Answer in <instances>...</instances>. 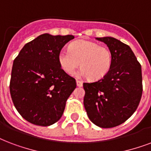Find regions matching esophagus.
Instances as JSON below:
<instances>
[{
	"label": "esophagus",
	"instance_id": "esophagus-1",
	"mask_svg": "<svg viewBox=\"0 0 151 151\" xmlns=\"http://www.w3.org/2000/svg\"><path fill=\"white\" fill-rule=\"evenodd\" d=\"M76 83H77V86H78V87H81V86H82V85H83V83H82L81 81H78V80L76 81Z\"/></svg>",
	"mask_w": 151,
	"mask_h": 151
}]
</instances>
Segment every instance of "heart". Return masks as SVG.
Returning a JSON list of instances; mask_svg holds the SVG:
<instances>
[{"label": "heart", "instance_id": "obj_1", "mask_svg": "<svg viewBox=\"0 0 151 151\" xmlns=\"http://www.w3.org/2000/svg\"><path fill=\"white\" fill-rule=\"evenodd\" d=\"M60 67L69 75H73L77 68H82L77 75L88 77L91 81L103 78L110 70L111 54L105 47L93 41L76 40L69 46V50H61L58 55Z\"/></svg>", "mask_w": 151, "mask_h": 151}]
</instances>
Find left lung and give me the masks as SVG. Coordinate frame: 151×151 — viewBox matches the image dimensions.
Returning a JSON list of instances; mask_svg holds the SVG:
<instances>
[{
    "mask_svg": "<svg viewBox=\"0 0 151 151\" xmlns=\"http://www.w3.org/2000/svg\"><path fill=\"white\" fill-rule=\"evenodd\" d=\"M111 54L110 70L103 78L84 83V106L95 125L111 128L129 119L142 93V70L131 47L113 37L96 38Z\"/></svg>",
    "mask_w": 151,
    "mask_h": 151,
    "instance_id": "1",
    "label": "left lung"
}]
</instances>
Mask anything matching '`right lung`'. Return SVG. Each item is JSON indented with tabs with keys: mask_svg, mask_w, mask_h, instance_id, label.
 I'll return each instance as SVG.
<instances>
[{
	"mask_svg": "<svg viewBox=\"0 0 151 151\" xmlns=\"http://www.w3.org/2000/svg\"><path fill=\"white\" fill-rule=\"evenodd\" d=\"M74 36L40 35L24 46L13 62L10 94L14 106L31 124L50 126L62 117L76 81L62 70L58 55Z\"/></svg>",
	"mask_w": 151,
	"mask_h": 151,
	"instance_id": "obj_1",
	"label": "right lung"
}]
</instances>
